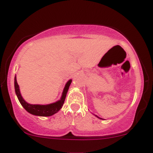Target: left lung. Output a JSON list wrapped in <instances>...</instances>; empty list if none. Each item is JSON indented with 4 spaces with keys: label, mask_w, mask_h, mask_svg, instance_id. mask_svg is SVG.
Masks as SVG:
<instances>
[{
    "label": "left lung",
    "mask_w": 153,
    "mask_h": 153,
    "mask_svg": "<svg viewBox=\"0 0 153 153\" xmlns=\"http://www.w3.org/2000/svg\"><path fill=\"white\" fill-rule=\"evenodd\" d=\"M97 117H98V116H97Z\"/></svg>",
    "instance_id": "left-lung-1"
}]
</instances>
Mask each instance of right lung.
Returning a JSON list of instances; mask_svg holds the SVG:
<instances>
[{"label": "right lung", "mask_w": 153, "mask_h": 153, "mask_svg": "<svg viewBox=\"0 0 153 153\" xmlns=\"http://www.w3.org/2000/svg\"><path fill=\"white\" fill-rule=\"evenodd\" d=\"M71 80H69L67 82V84L65 85V87L64 88L62 98L58 102L50 105H30L27 103L23 99V98H22V96L21 95V93H20L19 85H18V82H17L16 76L14 78V88H15V92L21 105L23 106L25 109L27 111H28L29 113L34 115H39V116H51V115H54L56 112H58L62 108L64 102H65V100L68 90V88L70 86V85H71Z\"/></svg>", "instance_id": "add662e5"}]
</instances>
